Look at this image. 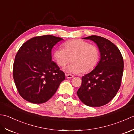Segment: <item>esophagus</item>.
<instances>
[{"instance_id": "1", "label": "esophagus", "mask_w": 134, "mask_h": 134, "mask_svg": "<svg viewBox=\"0 0 134 134\" xmlns=\"http://www.w3.org/2000/svg\"><path fill=\"white\" fill-rule=\"evenodd\" d=\"M66 76L68 79H71L73 77V76L70 74H66Z\"/></svg>"}]
</instances>
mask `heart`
I'll use <instances>...</instances> for the list:
<instances>
[{
  "mask_svg": "<svg viewBox=\"0 0 134 134\" xmlns=\"http://www.w3.org/2000/svg\"><path fill=\"white\" fill-rule=\"evenodd\" d=\"M54 58L59 66H65L72 62L65 70L68 72L86 74L94 70L99 59V51L96 46L81 39L68 41L64 49L57 48L54 52Z\"/></svg>",
  "mask_w": 134,
  "mask_h": 134,
  "instance_id": "heart-1",
  "label": "heart"
}]
</instances>
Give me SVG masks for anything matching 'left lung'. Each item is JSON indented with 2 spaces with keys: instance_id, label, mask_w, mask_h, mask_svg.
Here are the masks:
<instances>
[{
  "instance_id": "1",
  "label": "left lung",
  "mask_w": 134,
  "mask_h": 134,
  "mask_svg": "<svg viewBox=\"0 0 134 134\" xmlns=\"http://www.w3.org/2000/svg\"><path fill=\"white\" fill-rule=\"evenodd\" d=\"M83 39L96 43L100 59L94 70L81 78L77 94L87 106L99 107L107 104L118 92L123 74V58L117 46L104 37L92 35Z\"/></svg>"
}]
</instances>
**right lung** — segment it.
<instances>
[{"label":"right lung","mask_w":134,"mask_h":134,"mask_svg":"<svg viewBox=\"0 0 134 134\" xmlns=\"http://www.w3.org/2000/svg\"><path fill=\"white\" fill-rule=\"evenodd\" d=\"M62 38L44 35L31 38L19 49L13 65V78L18 93L27 101L43 103L53 96L64 72L52 61L51 50Z\"/></svg>","instance_id":"1"}]
</instances>
